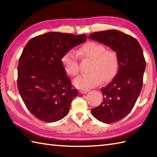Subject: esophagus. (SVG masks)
<instances>
[{"instance_id": "1", "label": "esophagus", "mask_w": 157, "mask_h": 157, "mask_svg": "<svg viewBox=\"0 0 157 157\" xmlns=\"http://www.w3.org/2000/svg\"><path fill=\"white\" fill-rule=\"evenodd\" d=\"M88 92H89V90H79V93H81V94H86Z\"/></svg>"}]
</instances>
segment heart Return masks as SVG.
<instances>
[{
  "instance_id": "heart-1",
  "label": "heart",
  "mask_w": 157,
  "mask_h": 157,
  "mask_svg": "<svg viewBox=\"0 0 157 157\" xmlns=\"http://www.w3.org/2000/svg\"><path fill=\"white\" fill-rule=\"evenodd\" d=\"M79 54L92 60L88 74L79 75L73 80V84L79 89L88 90L99 85L104 80L109 81L115 75L119 69V58L113 50L96 42H88L79 49ZM62 63L65 71L75 76L79 73L78 56L75 52L69 51L63 56Z\"/></svg>"
}]
</instances>
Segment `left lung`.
Returning <instances> with one entry per match:
<instances>
[{
  "label": "left lung",
  "mask_w": 157,
  "mask_h": 157,
  "mask_svg": "<svg viewBox=\"0 0 157 157\" xmlns=\"http://www.w3.org/2000/svg\"><path fill=\"white\" fill-rule=\"evenodd\" d=\"M88 38L109 46L118 56V72L101 89V104L91 110L98 121L114 123L131 112L141 92L146 68L142 48L136 38L115 29L94 32Z\"/></svg>",
  "instance_id": "1"
}]
</instances>
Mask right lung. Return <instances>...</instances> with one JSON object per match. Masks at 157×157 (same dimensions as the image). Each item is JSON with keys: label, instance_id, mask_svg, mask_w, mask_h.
Masks as SVG:
<instances>
[{"label": "right lung", "instance_id": "1", "mask_svg": "<svg viewBox=\"0 0 157 157\" xmlns=\"http://www.w3.org/2000/svg\"><path fill=\"white\" fill-rule=\"evenodd\" d=\"M87 36L48 32L29 40L19 60L17 87L23 102L36 117L55 122L68 114L78 90L72 89L61 59Z\"/></svg>", "mask_w": 157, "mask_h": 157}]
</instances>
